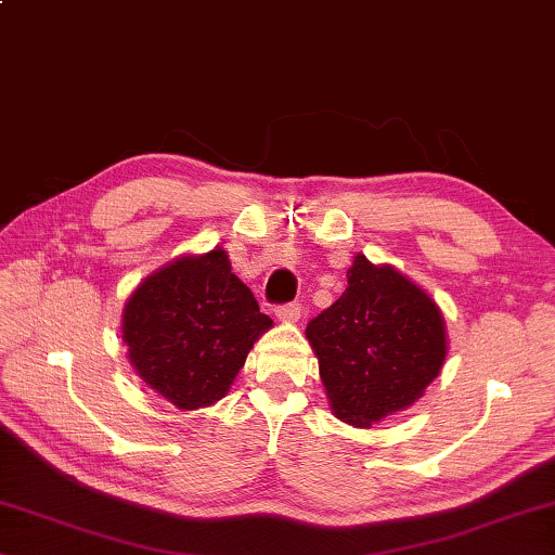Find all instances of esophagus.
<instances>
[{"mask_svg": "<svg viewBox=\"0 0 555 555\" xmlns=\"http://www.w3.org/2000/svg\"><path fill=\"white\" fill-rule=\"evenodd\" d=\"M301 304L298 301H292V304H281L276 306V315L281 321H298L301 319Z\"/></svg>", "mask_w": 555, "mask_h": 555, "instance_id": "obj_1", "label": "esophagus"}]
</instances>
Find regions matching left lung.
Instances as JSON below:
<instances>
[{
    "mask_svg": "<svg viewBox=\"0 0 555 555\" xmlns=\"http://www.w3.org/2000/svg\"><path fill=\"white\" fill-rule=\"evenodd\" d=\"M336 415L367 427L415 402L447 356L444 321L422 288L358 254L348 288L306 325Z\"/></svg>",
    "mask_w": 555,
    "mask_h": 555,
    "instance_id": "left-lung-1",
    "label": "left lung"
}]
</instances>
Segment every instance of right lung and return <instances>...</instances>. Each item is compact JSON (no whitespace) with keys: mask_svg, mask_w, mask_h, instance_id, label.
I'll list each match as a JSON object with an SVG mask.
<instances>
[{"mask_svg":"<svg viewBox=\"0 0 555 555\" xmlns=\"http://www.w3.org/2000/svg\"><path fill=\"white\" fill-rule=\"evenodd\" d=\"M271 325L222 249L167 263L135 288L122 340L138 375L180 410L224 398Z\"/></svg>","mask_w":555,"mask_h":555,"instance_id":"1","label":"right lung"}]
</instances>
